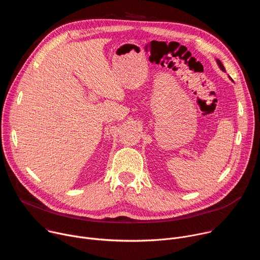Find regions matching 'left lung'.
<instances>
[{
	"label": "left lung",
	"instance_id": "8db88e82",
	"mask_svg": "<svg viewBox=\"0 0 260 260\" xmlns=\"http://www.w3.org/2000/svg\"><path fill=\"white\" fill-rule=\"evenodd\" d=\"M216 62H217V64H218V67H219V68H220V70H222V71H223V72H225V69H224V66H223V64H222V62H221V61H220V60H219V59H218V58H217V59H216ZM230 79H231V80H232V78H231V77H230Z\"/></svg>",
	"mask_w": 260,
	"mask_h": 260
}]
</instances>
